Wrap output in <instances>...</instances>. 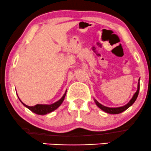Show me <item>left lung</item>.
Instances as JSON below:
<instances>
[{
    "mask_svg": "<svg viewBox=\"0 0 151 151\" xmlns=\"http://www.w3.org/2000/svg\"><path fill=\"white\" fill-rule=\"evenodd\" d=\"M139 80H140V79H139ZM139 80H138V81H139ZM139 89H140V84H139V81H138V89H137L136 92L134 93V95H133V96L132 97V99H131V101H130L129 103L127 104L124 106L117 107V108H110V107H106V106H103L102 104H101L99 103V102L96 101V99H94V101H95V103H96V104L97 105V106L99 107V108H100L101 109V110H103L104 111L106 112V113L111 114H120V113H121V112L126 111V109H127L128 108H129V107L131 106L132 105L133 103H134L135 101L136 100L137 97H138V93H139Z\"/></svg>",
    "mask_w": 151,
    "mask_h": 151,
    "instance_id": "left-lung-1",
    "label": "left lung"
}]
</instances>
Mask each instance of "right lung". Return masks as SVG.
<instances>
[{
	"label": "right lung",
	"instance_id": "obj_1",
	"mask_svg": "<svg viewBox=\"0 0 151 151\" xmlns=\"http://www.w3.org/2000/svg\"><path fill=\"white\" fill-rule=\"evenodd\" d=\"M67 92V91H66ZM66 92L65 93V94L63 95V96L60 99L59 101H58L55 103L52 104H37L35 106H29L25 105V104H23L22 102V104H23L25 106L27 107V109H29L31 111L34 112V113L39 114V115H45V114H49L50 112L53 111H55V109H57L61 105V104L63 102L64 99H65V95H66Z\"/></svg>",
	"mask_w": 151,
	"mask_h": 151
}]
</instances>
